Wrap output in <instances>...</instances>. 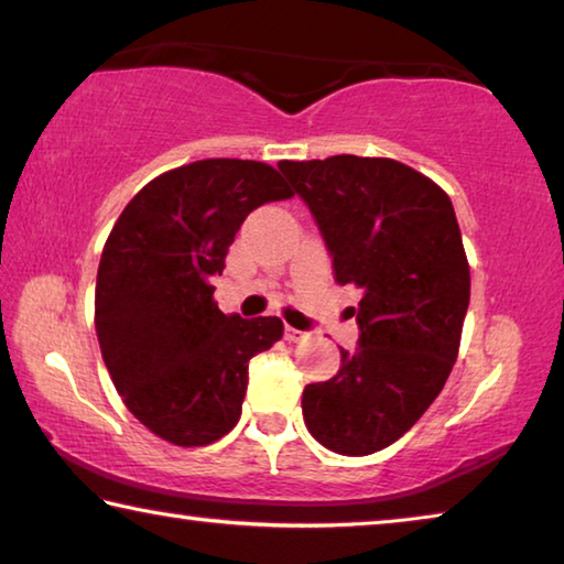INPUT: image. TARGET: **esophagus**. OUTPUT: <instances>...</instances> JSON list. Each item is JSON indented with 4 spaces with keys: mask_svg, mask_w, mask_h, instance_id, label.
Here are the masks:
<instances>
[{
    "mask_svg": "<svg viewBox=\"0 0 564 564\" xmlns=\"http://www.w3.org/2000/svg\"><path fill=\"white\" fill-rule=\"evenodd\" d=\"M306 338H308L306 330H299V328H293V326H285V341L299 344V341H306Z\"/></svg>",
    "mask_w": 564,
    "mask_h": 564,
    "instance_id": "esophagus-1",
    "label": "esophagus"
}]
</instances>
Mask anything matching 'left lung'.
<instances>
[{"label":"left lung","mask_w":564,"mask_h":564,"mask_svg":"<svg viewBox=\"0 0 564 564\" xmlns=\"http://www.w3.org/2000/svg\"><path fill=\"white\" fill-rule=\"evenodd\" d=\"M314 213L336 281L361 289V336L334 379L303 389V419L336 454L394 444L440 397L459 354L469 263L452 200L391 158L283 160Z\"/></svg>","instance_id":"1"}]
</instances>
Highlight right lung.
Instances as JSON below:
<instances>
[{"label": "right lung", "mask_w": 564, "mask_h": 564, "mask_svg": "<svg viewBox=\"0 0 564 564\" xmlns=\"http://www.w3.org/2000/svg\"><path fill=\"white\" fill-rule=\"evenodd\" d=\"M291 195L265 163L195 160L142 187L107 236L97 341L122 404L160 440L205 446L238 424L248 361L281 341L283 321L226 316L213 275L248 213Z\"/></svg>", "instance_id": "1"}]
</instances>
